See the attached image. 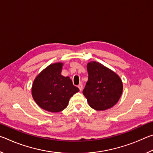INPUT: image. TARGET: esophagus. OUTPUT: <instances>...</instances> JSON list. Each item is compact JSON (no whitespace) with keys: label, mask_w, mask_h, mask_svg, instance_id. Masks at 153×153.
I'll use <instances>...</instances> for the list:
<instances>
[{"label":"esophagus","mask_w":153,"mask_h":153,"mask_svg":"<svg viewBox=\"0 0 153 153\" xmlns=\"http://www.w3.org/2000/svg\"><path fill=\"white\" fill-rule=\"evenodd\" d=\"M78 88L79 89L80 91H82V89H83V85L82 84H80L78 85Z\"/></svg>","instance_id":"34e87169"}]
</instances>
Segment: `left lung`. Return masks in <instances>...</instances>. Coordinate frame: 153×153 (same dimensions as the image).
Segmentation results:
<instances>
[{"mask_svg": "<svg viewBox=\"0 0 153 153\" xmlns=\"http://www.w3.org/2000/svg\"><path fill=\"white\" fill-rule=\"evenodd\" d=\"M88 80L83 90L90 107L97 111H105L118 102L123 92L120 77L98 62L87 64Z\"/></svg>", "mask_w": 153, "mask_h": 153, "instance_id": "1", "label": "left lung"}]
</instances>
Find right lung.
Instances as JSON below:
<instances>
[{
  "mask_svg": "<svg viewBox=\"0 0 153 153\" xmlns=\"http://www.w3.org/2000/svg\"><path fill=\"white\" fill-rule=\"evenodd\" d=\"M63 63L51 64L36 77L32 87V95L35 102L42 109L57 113L65 109L69 98L78 88L74 86L69 77L62 76Z\"/></svg>",
  "mask_w": 153,
  "mask_h": 153,
  "instance_id": "obj_1",
  "label": "right lung"
}]
</instances>
